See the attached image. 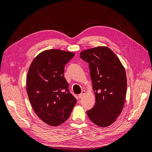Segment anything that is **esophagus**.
<instances>
[{
	"mask_svg": "<svg viewBox=\"0 0 152 152\" xmlns=\"http://www.w3.org/2000/svg\"><path fill=\"white\" fill-rule=\"evenodd\" d=\"M85 94H86V91H82V93L79 95V98L80 99H81L82 97H83V96H84Z\"/></svg>",
	"mask_w": 152,
	"mask_h": 152,
	"instance_id": "34e87169",
	"label": "esophagus"
}]
</instances>
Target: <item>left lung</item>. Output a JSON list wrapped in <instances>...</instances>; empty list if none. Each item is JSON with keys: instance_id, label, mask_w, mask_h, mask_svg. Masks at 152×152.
I'll use <instances>...</instances> for the list:
<instances>
[{"instance_id": "obj_1", "label": "left lung", "mask_w": 152, "mask_h": 152, "mask_svg": "<svg viewBox=\"0 0 152 152\" xmlns=\"http://www.w3.org/2000/svg\"><path fill=\"white\" fill-rule=\"evenodd\" d=\"M80 58L89 63L95 91V105L87 110V115L96 125L102 127L109 126L121 114L125 102V69L115 53L107 47L84 50Z\"/></svg>"}]
</instances>
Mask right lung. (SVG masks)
<instances>
[{
	"instance_id": "1",
	"label": "right lung",
	"mask_w": 152,
	"mask_h": 152,
	"mask_svg": "<svg viewBox=\"0 0 152 152\" xmlns=\"http://www.w3.org/2000/svg\"><path fill=\"white\" fill-rule=\"evenodd\" d=\"M74 55L58 49L45 50L29 68L26 91L30 102L37 115L50 126L65 122L77 103L63 76L64 67Z\"/></svg>"
}]
</instances>
